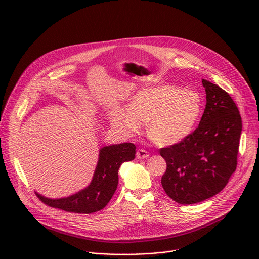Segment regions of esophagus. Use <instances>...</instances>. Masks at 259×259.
<instances>
[{
    "label": "esophagus",
    "instance_id": "obj_1",
    "mask_svg": "<svg viewBox=\"0 0 259 259\" xmlns=\"http://www.w3.org/2000/svg\"><path fill=\"white\" fill-rule=\"evenodd\" d=\"M149 157H150V155L145 150H142V149L137 150V152H136V159L142 160V159H147Z\"/></svg>",
    "mask_w": 259,
    "mask_h": 259
}]
</instances>
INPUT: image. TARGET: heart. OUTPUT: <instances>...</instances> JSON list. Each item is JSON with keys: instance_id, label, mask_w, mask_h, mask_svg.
Listing matches in <instances>:
<instances>
[{"instance_id": "heart-1", "label": "heart", "mask_w": 259, "mask_h": 259, "mask_svg": "<svg viewBox=\"0 0 259 259\" xmlns=\"http://www.w3.org/2000/svg\"><path fill=\"white\" fill-rule=\"evenodd\" d=\"M202 108L198 93L171 85H159L137 92L127 110L110 116L117 129L134 134L146 123L147 135L158 145H173L186 138L194 128Z\"/></svg>"}]
</instances>
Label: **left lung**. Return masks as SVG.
<instances>
[{"instance_id":"8db88e82","label":"left lung","mask_w":259,"mask_h":259,"mask_svg":"<svg viewBox=\"0 0 259 259\" xmlns=\"http://www.w3.org/2000/svg\"><path fill=\"white\" fill-rule=\"evenodd\" d=\"M206 107L198 128L180 142L160 149L167 163L162 187L173 201L195 204L224 190L236 171L242 119L230 96L202 80Z\"/></svg>"}]
</instances>
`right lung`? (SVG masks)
<instances>
[{
	"mask_svg": "<svg viewBox=\"0 0 259 259\" xmlns=\"http://www.w3.org/2000/svg\"><path fill=\"white\" fill-rule=\"evenodd\" d=\"M136 146L126 142L104 146L99 152L98 163L89 187L64 199H47L35 193L45 205L66 212L90 214L103 209L115 194L120 166L135 158Z\"/></svg>",
	"mask_w": 259,
	"mask_h": 259,
	"instance_id": "obj_1",
	"label": "right lung"
}]
</instances>
